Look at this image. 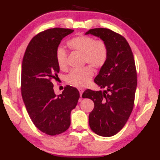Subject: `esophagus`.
<instances>
[{
	"mask_svg": "<svg viewBox=\"0 0 160 160\" xmlns=\"http://www.w3.org/2000/svg\"><path fill=\"white\" fill-rule=\"evenodd\" d=\"M78 91H79V92H80V96H82V93H83L84 89H82V88H78Z\"/></svg>",
	"mask_w": 160,
	"mask_h": 160,
	"instance_id": "esophagus-1",
	"label": "esophagus"
}]
</instances>
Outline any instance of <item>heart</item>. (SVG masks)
I'll return each instance as SVG.
<instances>
[{"instance_id":"heart-1","label":"heart","mask_w":160,"mask_h":160,"mask_svg":"<svg viewBox=\"0 0 160 160\" xmlns=\"http://www.w3.org/2000/svg\"><path fill=\"white\" fill-rule=\"evenodd\" d=\"M67 45L74 52L82 54L84 63H88L96 69L102 67L107 60L108 47L102 40H96L93 37L78 34L68 40ZM56 60L60 69H65L67 67V53L62 48L56 51ZM93 70L90 66L80 69H73L66 76V80L71 85L82 87L87 85L92 79Z\"/></svg>"}]
</instances>
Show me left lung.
Returning a JSON list of instances; mask_svg holds the SVG:
<instances>
[{
	"instance_id": "obj_1",
	"label": "left lung",
	"mask_w": 160,
	"mask_h": 160,
	"mask_svg": "<svg viewBox=\"0 0 160 160\" xmlns=\"http://www.w3.org/2000/svg\"><path fill=\"white\" fill-rule=\"evenodd\" d=\"M85 34L99 37L108 47L107 62L94 80L105 90L87 89L82 97L94 102L89 115L91 130L100 136L111 137L124 127L133 108L137 87L134 56L124 37L109 29H91Z\"/></svg>"
}]
</instances>
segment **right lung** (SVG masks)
Wrapping results in <instances>:
<instances>
[{
	"instance_id": "right-lung-1",
	"label": "right lung",
	"mask_w": 160,
	"mask_h": 160,
	"mask_svg": "<svg viewBox=\"0 0 160 160\" xmlns=\"http://www.w3.org/2000/svg\"><path fill=\"white\" fill-rule=\"evenodd\" d=\"M73 31L56 28L40 32L29 42L23 56L22 100L33 124L49 135L60 134L69 128L71 111L80 98L78 90L69 85L56 96L52 82L60 71L56 51L62 39Z\"/></svg>"
}]
</instances>
